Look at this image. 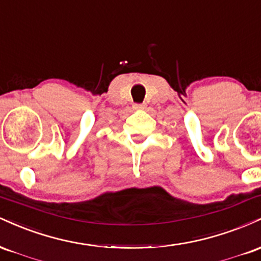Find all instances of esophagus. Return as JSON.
I'll list each match as a JSON object with an SVG mask.
<instances>
[{
  "label": "esophagus",
  "instance_id": "1",
  "mask_svg": "<svg viewBox=\"0 0 261 261\" xmlns=\"http://www.w3.org/2000/svg\"><path fill=\"white\" fill-rule=\"evenodd\" d=\"M143 108H145L143 104H135L134 106V109H143Z\"/></svg>",
  "mask_w": 261,
  "mask_h": 261
}]
</instances>
